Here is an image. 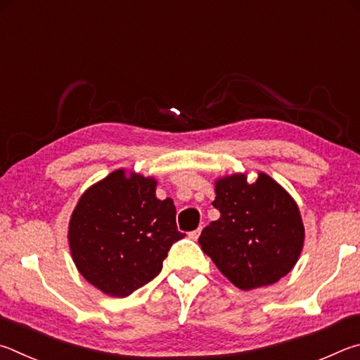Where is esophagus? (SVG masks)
<instances>
[{
  "mask_svg": "<svg viewBox=\"0 0 360 360\" xmlns=\"http://www.w3.org/2000/svg\"><path fill=\"white\" fill-rule=\"evenodd\" d=\"M200 231H202V228H198L196 231H191L190 234H188V236H190L191 240H198L199 236H200Z\"/></svg>",
  "mask_w": 360,
  "mask_h": 360,
  "instance_id": "obj_1",
  "label": "esophagus"
}]
</instances>
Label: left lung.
<instances>
[{"label":"left lung","instance_id":"left-lung-1","mask_svg":"<svg viewBox=\"0 0 360 360\" xmlns=\"http://www.w3.org/2000/svg\"><path fill=\"white\" fill-rule=\"evenodd\" d=\"M215 193L219 218L202 229L199 243L219 272L243 291L291 272L305 236L294 199L266 174L251 185L242 174L224 176Z\"/></svg>","mask_w":360,"mask_h":360}]
</instances>
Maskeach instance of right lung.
<instances>
[{
  "instance_id": "1",
  "label": "right lung",
  "mask_w": 360,
  "mask_h": 360,
  "mask_svg": "<svg viewBox=\"0 0 360 360\" xmlns=\"http://www.w3.org/2000/svg\"><path fill=\"white\" fill-rule=\"evenodd\" d=\"M156 181L115 170L82 194L69 223V247L82 276L104 294L126 297L161 272L176 229L172 199Z\"/></svg>"
}]
</instances>
